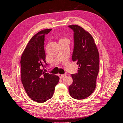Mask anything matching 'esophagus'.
Listing matches in <instances>:
<instances>
[{"mask_svg":"<svg viewBox=\"0 0 123 123\" xmlns=\"http://www.w3.org/2000/svg\"><path fill=\"white\" fill-rule=\"evenodd\" d=\"M66 76L65 74H58V76L59 77L60 79H62Z\"/></svg>","mask_w":123,"mask_h":123,"instance_id":"1","label":"esophagus"}]
</instances>
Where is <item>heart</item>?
<instances>
[{"label":"heart","mask_w":123,"mask_h":123,"mask_svg":"<svg viewBox=\"0 0 123 123\" xmlns=\"http://www.w3.org/2000/svg\"><path fill=\"white\" fill-rule=\"evenodd\" d=\"M61 40H65V41H68V40L67 39H62Z\"/></svg>","instance_id":"heart-1"}]
</instances>
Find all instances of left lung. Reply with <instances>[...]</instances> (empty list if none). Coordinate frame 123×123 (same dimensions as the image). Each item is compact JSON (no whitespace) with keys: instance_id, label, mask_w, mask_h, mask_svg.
<instances>
[{"instance_id":"1","label":"left lung","mask_w":123,"mask_h":123,"mask_svg":"<svg viewBox=\"0 0 123 123\" xmlns=\"http://www.w3.org/2000/svg\"><path fill=\"white\" fill-rule=\"evenodd\" d=\"M68 27L74 32L72 61L79 67L78 72L71 75L73 83L69 87V91L72 98L83 99L91 95L95 89L99 67V53L90 33L79 25Z\"/></svg>"}]
</instances>
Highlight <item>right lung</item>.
<instances>
[{"label": "right lung", "mask_w": 123, "mask_h": 123, "mask_svg": "<svg viewBox=\"0 0 123 123\" xmlns=\"http://www.w3.org/2000/svg\"><path fill=\"white\" fill-rule=\"evenodd\" d=\"M51 30L44 29L33 36L21 57L22 84L29 98L38 103L45 102L52 97L59 80L58 76L42 69L48 65L44 49V36Z\"/></svg>", "instance_id": "add662e5"}]
</instances>
